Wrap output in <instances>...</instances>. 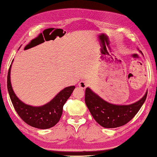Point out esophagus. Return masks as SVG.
I'll use <instances>...</instances> for the list:
<instances>
[{"instance_id":"esophagus-1","label":"esophagus","mask_w":157,"mask_h":157,"mask_svg":"<svg viewBox=\"0 0 157 157\" xmlns=\"http://www.w3.org/2000/svg\"><path fill=\"white\" fill-rule=\"evenodd\" d=\"M78 86L79 88L81 89H85L87 86H88V83H87V82L86 81H81L78 83Z\"/></svg>"}]
</instances>
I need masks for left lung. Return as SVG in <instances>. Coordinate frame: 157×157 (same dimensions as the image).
<instances>
[{
    "label": "left lung",
    "mask_w": 157,
    "mask_h": 157,
    "mask_svg": "<svg viewBox=\"0 0 157 157\" xmlns=\"http://www.w3.org/2000/svg\"><path fill=\"white\" fill-rule=\"evenodd\" d=\"M147 92L139 101L129 105H115L104 101L92 91L86 89L85 101L92 117L103 127L116 128L129 122L136 115L147 98Z\"/></svg>",
    "instance_id": "8db88e82"
}]
</instances>
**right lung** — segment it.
<instances>
[{
  "label": "right lung",
  "mask_w": 157,
  "mask_h": 157,
  "mask_svg": "<svg viewBox=\"0 0 157 157\" xmlns=\"http://www.w3.org/2000/svg\"><path fill=\"white\" fill-rule=\"evenodd\" d=\"M11 66L7 74V90L17 114L26 124L37 129H46L55 126L60 119L64 104L71 96L75 86L64 88L51 101L43 106H30L21 101L14 94L10 81Z\"/></svg>",
  "instance_id": "obj_1"
}]
</instances>
